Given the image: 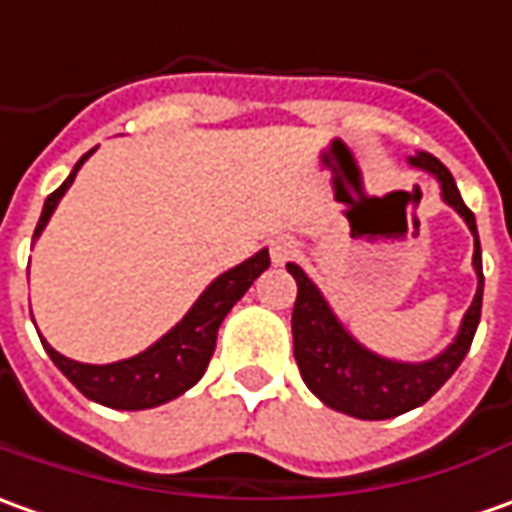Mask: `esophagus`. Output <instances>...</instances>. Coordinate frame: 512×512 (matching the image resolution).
<instances>
[{
    "label": "esophagus",
    "instance_id": "obj_1",
    "mask_svg": "<svg viewBox=\"0 0 512 512\" xmlns=\"http://www.w3.org/2000/svg\"><path fill=\"white\" fill-rule=\"evenodd\" d=\"M271 260L277 263V266H283L288 260H294V257L300 255V243L294 241V238H274L271 241Z\"/></svg>",
    "mask_w": 512,
    "mask_h": 512
}]
</instances>
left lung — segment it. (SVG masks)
<instances>
[{
    "label": "left lung",
    "mask_w": 512,
    "mask_h": 512,
    "mask_svg": "<svg viewBox=\"0 0 512 512\" xmlns=\"http://www.w3.org/2000/svg\"><path fill=\"white\" fill-rule=\"evenodd\" d=\"M409 165L429 170L440 182L443 201L460 212L462 221L474 235V269L479 277L476 297L468 314L462 316L457 339L448 344L440 356L420 361V364L375 356L373 350L358 344L344 330L314 280L297 263H285L288 274L297 280L291 330H294V358H297L302 381L325 406L358 417V420H387V417H398L429 401L431 395L454 375L465 353L471 350L476 325L482 316L485 277H482V249H479L474 212L465 207L451 170L437 156L417 151L415 156H409Z\"/></svg>",
    "instance_id": "obj_1"
}]
</instances>
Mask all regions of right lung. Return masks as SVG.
<instances>
[{
  "label": "right lung",
  "mask_w": 512,
  "mask_h": 512,
  "mask_svg": "<svg viewBox=\"0 0 512 512\" xmlns=\"http://www.w3.org/2000/svg\"><path fill=\"white\" fill-rule=\"evenodd\" d=\"M92 154H95V148L89 154H83L78 159V165L72 168V173L66 176V182L47 196L33 238H38L44 232L61 196L69 190V184L75 182L81 165ZM269 263V249H260L255 257L243 260L241 266L215 277L207 285V291L198 297L196 305L184 314L182 322L176 328H170L159 342L151 344L148 350H142L134 358H123V361H114V364H81V361L61 356L44 339L41 342H44V350L55 361V367L81 389L89 401L103 403L109 409H128V412L154 409L159 403L179 398L182 392L198 384V378L204 375L207 364H210L215 339H218V328H221L224 316L249 291V285L269 269Z\"/></svg>",
  "instance_id": "1"
}]
</instances>
